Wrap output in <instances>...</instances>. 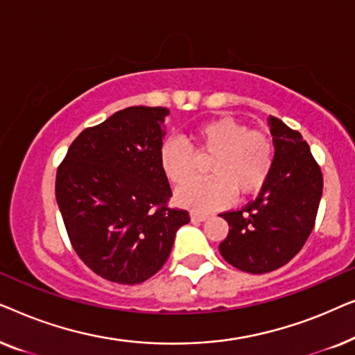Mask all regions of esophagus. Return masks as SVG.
<instances>
[{"label": "esophagus", "instance_id": "34e87169", "mask_svg": "<svg viewBox=\"0 0 355 355\" xmlns=\"http://www.w3.org/2000/svg\"><path fill=\"white\" fill-rule=\"evenodd\" d=\"M208 218H210V216H208V215H207V213H196V211H193V213H191V220H192L193 223H200V221H207V220H208Z\"/></svg>", "mask_w": 355, "mask_h": 355}]
</instances>
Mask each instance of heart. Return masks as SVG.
Masks as SVG:
<instances>
[{"instance_id":"b5f03b06","label":"heart","mask_w":355,"mask_h":355,"mask_svg":"<svg viewBox=\"0 0 355 355\" xmlns=\"http://www.w3.org/2000/svg\"><path fill=\"white\" fill-rule=\"evenodd\" d=\"M192 137L203 153L213 155L208 173L213 176L192 179L176 191V202L193 211H211L226 207L234 197L254 196L268 181L275 150L265 134L249 130L231 116L198 124ZM158 163L169 182L181 184L193 173L196 155L186 142L166 139L159 147Z\"/></svg>"}]
</instances>
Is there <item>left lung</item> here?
I'll return each instance as SVG.
<instances>
[{
  "mask_svg": "<svg viewBox=\"0 0 355 355\" xmlns=\"http://www.w3.org/2000/svg\"><path fill=\"white\" fill-rule=\"evenodd\" d=\"M275 159L259 197L236 211L221 213L230 225L220 254L247 273H268L288 263L313 230L323 176L297 130L270 116Z\"/></svg>",
  "mask_w": 355,
  "mask_h": 355,
  "instance_id": "1",
  "label": "left lung"
}]
</instances>
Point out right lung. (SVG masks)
<instances>
[{"mask_svg":"<svg viewBox=\"0 0 355 355\" xmlns=\"http://www.w3.org/2000/svg\"><path fill=\"white\" fill-rule=\"evenodd\" d=\"M168 108L130 106L82 130L56 173V202L76 254L101 278L147 281L171 254L189 213L166 207L158 163Z\"/></svg>","mask_w":355,"mask_h":355,"instance_id":"1","label":"right lung"}]
</instances>
